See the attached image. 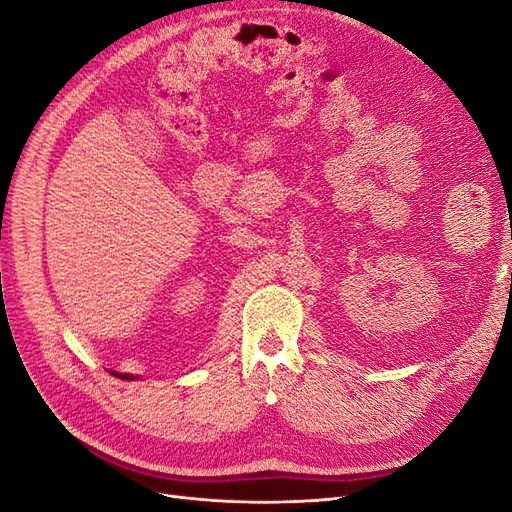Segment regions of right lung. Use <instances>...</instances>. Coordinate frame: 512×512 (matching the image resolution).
<instances>
[{"instance_id":"right-lung-1","label":"right lung","mask_w":512,"mask_h":512,"mask_svg":"<svg viewBox=\"0 0 512 512\" xmlns=\"http://www.w3.org/2000/svg\"><path fill=\"white\" fill-rule=\"evenodd\" d=\"M111 376H115V378H119V380H136L138 376H134V374H119V371H113L111 369Z\"/></svg>"}]
</instances>
